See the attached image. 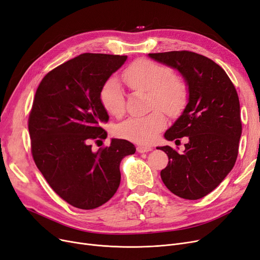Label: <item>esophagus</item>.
I'll list each match as a JSON object with an SVG mask.
<instances>
[{"instance_id": "obj_1", "label": "esophagus", "mask_w": 260, "mask_h": 260, "mask_svg": "<svg viewBox=\"0 0 260 260\" xmlns=\"http://www.w3.org/2000/svg\"><path fill=\"white\" fill-rule=\"evenodd\" d=\"M152 150V147L150 146H143V145H140V146L137 147V151L140 153H144V152H148Z\"/></svg>"}]
</instances>
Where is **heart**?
<instances>
[{
	"mask_svg": "<svg viewBox=\"0 0 260 260\" xmlns=\"http://www.w3.org/2000/svg\"><path fill=\"white\" fill-rule=\"evenodd\" d=\"M123 81L130 90L150 95V108L161 109L169 114L178 113L185 105L188 89L184 81L173 75L166 65L149 59L133 61L123 71ZM103 108L113 116H121L124 112V96L119 82L110 78L100 91ZM166 126L162 111L154 110L145 117H130L119 123L116 136L139 144H150Z\"/></svg>",
	"mask_w": 260,
	"mask_h": 260,
	"instance_id": "heart-1",
	"label": "heart"
}]
</instances>
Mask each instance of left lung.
<instances>
[{"mask_svg":"<svg viewBox=\"0 0 260 260\" xmlns=\"http://www.w3.org/2000/svg\"><path fill=\"white\" fill-rule=\"evenodd\" d=\"M151 58L177 68L189 85V102L182 115L165 132L166 140L188 137L184 151L159 147L169 157L161 178L172 193L200 200L212 192L236 163L242 132L240 103L224 69L191 51L149 53Z\"/></svg>","mask_w":260,"mask_h":260,"instance_id":"left-lung-1","label":"left lung"}]
</instances>
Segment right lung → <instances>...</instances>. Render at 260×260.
<instances>
[{"label":"right lung","instance_id":"add662e5","mask_svg":"<svg viewBox=\"0 0 260 260\" xmlns=\"http://www.w3.org/2000/svg\"><path fill=\"white\" fill-rule=\"evenodd\" d=\"M127 55L83 53L49 71L39 83L28 116L30 152L60 199L95 209L116 193L122 158L136 152L126 140L92 151L107 139L109 115L100 100L103 84Z\"/></svg>","mask_w":260,"mask_h":260}]
</instances>
